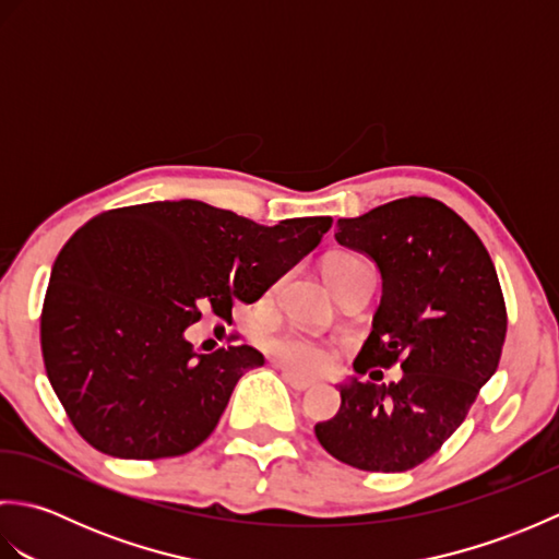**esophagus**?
I'll return each instance as SVG.
<instances>
[{"label":"esophagus","mask_w":559,"mask_h":559,"mask_svg":"<svg viewBox=\"0 0 559 559\" xmlns=\"http://www.w3.org/2000/svg\"><path fill=\"white\" fill-rule=\"evenodd\" d=\"M281 370H283V379H286V382H288L295 391H310V389L314 386L312 379H305V377H300V374H295V372L286 370V367H281Z\"/></svg>","instance_id":"34e87169"}]
</instances>
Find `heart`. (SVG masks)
<instances>
[{"label":"heart","mask_w":559,"mask_h":559,"mask_svg":"<svg viewBox=\"0 0 559 559\" xmlns=\"http://www.w3.org/2000/svg\"><path fill=\"white\" fill-rule=\"evenodd\" d=\"M353 259L358 257L334 254L326 261V269L346 264V261ZM264 350L273 362L298 374H322L334 365V350H331L322 338L302 334V331H286V334L266 338Z\"/></svg>","instance_id":"obj_1"}]
</instances>
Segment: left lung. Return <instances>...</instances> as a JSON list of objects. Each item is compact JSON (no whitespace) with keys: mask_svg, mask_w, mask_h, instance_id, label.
I'll return each mask as SVG.
<instances>
[{"mask_svg":"<svg viewBox=\"0 0 559 559\" xmlns=\"http://www.w3.org/2000/svg\"><path fill=\"white\" fill-rule=\"evenodd\" d=\"M336 240L374 259L382 302L353 362L358 374L370 372V382L341 384L338 413L314 425V435L353 468L411 471L456 432L500 365L507 336L500 278L471 225L430 197L341 218ZM396 361L404 377L379 383L371 367Z\"/></svg>","mask_w":559,"mask_h":559,"instance_id":"1","label":"left lung"}]
</instances>
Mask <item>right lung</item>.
<instances>
[{
    "label": "right lung",
    "instance_id": "right-lung-1",
    "mask_svg": "<svg viewBox=\"0 0 559 559\" xmlns=\"http://www.w3.org/2000/svg\"><path fill=\"white\" fill-rule=\"evenodd\" d=\"M329 216L273 228L204 201L98 213L57 254L40 314L45 372L67 418L117 459H168L216 430L252 346L197 353L201 310L233 317L310 254Z\"/></svg>",
    "mask_w": 559,
    "mask_h": 559
}]
</instances>
